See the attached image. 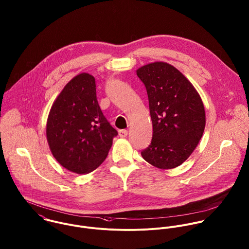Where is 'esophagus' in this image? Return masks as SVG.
<instances>
[{"label": "esophagus", "mask_w": 249, "mask_h": 249, "mask_svg": "<svg viewBox=\"0 0 249 249\" xmlns=\"http://www.w3.org/2000/svg\"><path fill=\"white\" fill-rule=\"evenodd\" d=\"M118 134H119L120 138H126L128 136V131L127 130H119Z\"/></svg>", "instance_id": "1"}]
</instances>
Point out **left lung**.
<instances>
[{"label": "left lung", "mask_w": 249, "mask_h": 249, "mask_svg": "<svg viewBox=\"0 0 249 249\" xmlns=\"http://www.w3.org/2000/svg\"><path fill=\"white\" fill-rule=\"evenodd\" d=\"M144 84L153 125L142 158L160 169L182 164L202 138L206 117L203 102L191 82L174 66L153 62L137 70Z\"/></svg>", "instance_id": "obj_1"}]
</instances>
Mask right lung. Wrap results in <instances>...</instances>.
Wrapping results in <instances>:
<instances>
[{
    "instance_id": "right-lung-1",
    "label": "right lung",
    "mask_w": 249,
    "mask_h": 249,
    "mask_svg": "<svg viewBox=\"0 0 249 249\" xmlns=\"http://www.w3.org/2000/svg\"><path fill=\"white\" fill-rule=\"evenodd\" d=\"M117 134L100 108L95 79L88 73L74 77L51 107L48 144L54 159L72 172L87 174L96 169Z\"/></svg>"
}]
</instances>
